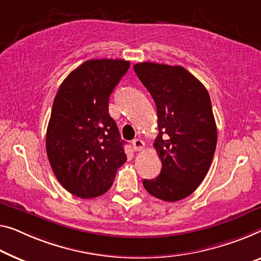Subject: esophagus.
Here are the masks:
<instances>
[{"label":"esophagus","instance_id":"1","mask_svg":"<svg viewBox=\"0 0 261 261\" xmlns=\"http://www.w3.org/2000/svg\"><path fill=\"white\" fill-rule=\"evenodd\" d=\"M132 146H134L135 151H142L144 149V146H145V143H144L142 139L136 138L132 141Z\"/></svg>","mask_w":261,"mask_h":261}]
</instances>
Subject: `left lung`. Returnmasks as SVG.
Instances as JSON below:
<instances>
[{
    "instance_id": "8db88e82",
    "label": "left lung",
    "mask_w": 261,
    "mask_h": 261,
    "mask_svg": "<svg viewBox=\"0 0 261 261\" xmlns=\"http://www.w3.org/2000/svg\"><path fill=\"white\" fill-rule=\"evenodd\" d=\"M135 72L157 107L159 134L154 149L161 174L143 180L151 196L178 201L204 180L217 145V125L206 88L180 65L143 62Z\"/></svg>"
}]
</instances>
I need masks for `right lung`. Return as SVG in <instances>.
<instances>
[{
	"instance_id": "add662e5",
	"label": "right lung",
	"mask_w": 261,
	"mask_h": 261,
	"mask_svg": "<svg viewBox=\"0 0 261 261\" xmlns=\"http://www.w3.org/2000/svg\"><path fill=\"white\" fill-rule=\"evenodd\" d=\"M129 68V61H87L69 73L56 93L46 154L58 181L73 196H102L126 161L125 142L109 115V97Z\"/></svg>"
}]
</instances>
